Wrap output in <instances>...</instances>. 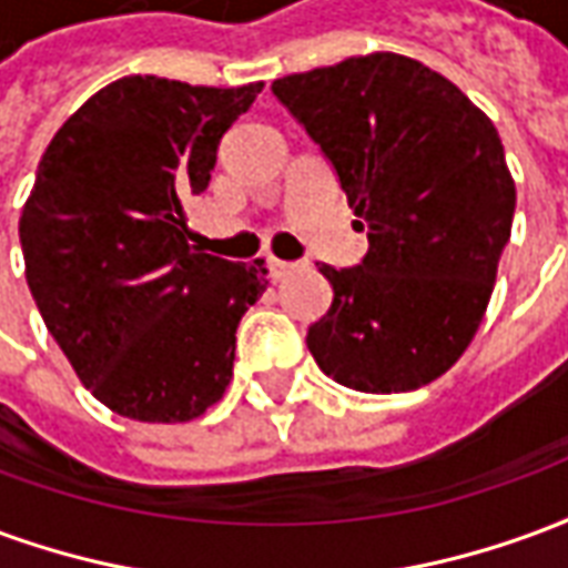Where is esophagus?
Instances as JSON below:
<instances>
[{
    "instance_id": "34e87169",
    "label": "esophagus",
    "mask_w": 568,
    "mask_h": 568,
    "mask_svg": "<svg viewBox=\"0 0 568 568\" xmlns=\"http://www.w3.org/2000/svg\"><path fill=\"white\" fill-rule=\"evenodd\" d=\"M267 271H271V280H283L288 273L295 271L292 261H280V258H267Z\"/></svg>"
}]
</instances>
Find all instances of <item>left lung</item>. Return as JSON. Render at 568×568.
I'll list each match as a JSON object with an SVG mask.
<instances>
[{
  "mask_svg": "<svg viewBox=\"0 0 568 568\" xmlns=\"http://www.w3.org/2000/svg\"><path fill=\"white\" fill-rule=\"evenodd\" d=\"M356 210L368 255L320 264L334 301L307 332L328 377L410 393L456 365L511 236L514 179L493 121L453 81L410 60L349 57L273 81Z\"/></svg>",
  "mask_w": 568,
  "mask_h": 568,
  "instance_id": "8db88e82",
  "label": "left lung"
}]
</instances>
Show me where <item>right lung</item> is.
<instances>
[{
  "label": "right lung",
  "mask_w": 568,
  "mask_h": 568,
  "mask_svg": "<svg viewBox=\"0 0 568 568\" xmlns=\"http://www.w3.org/2000/svg\"><path fill=\"white\" fill-rule=\"evenodd\" d=\"M261 88L128 75L39 161L20 215L27 285L79 381L121 417L187 423L234 377L236 325L267 267L191 246L185 200L206 191L224 130Z\"/></svg>",
  "instance_id": "right-lung-1"
}]
</instances>
